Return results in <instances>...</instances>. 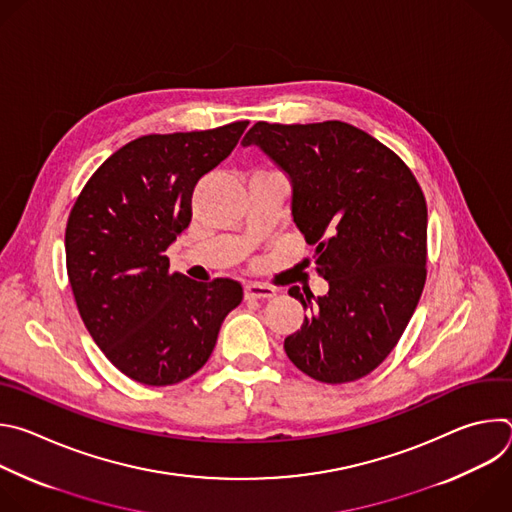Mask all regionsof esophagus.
<instances>
[{
	"instance_id": "esophagus-1",
	"label": "esophagus",
	"mask_w": 512,
	"mask_h": 512,
	"mask_svg": "<svg viewBox=\"0 0 512 512\" xmlns=\"http://www.w3.org/2000/svg\"><path fill=\"white\" fill-rule=\"evenodd\" d=\"M275 296V289L261 285V283H247L245 285V300H267Z\"/></svg>"
}]
</instances>
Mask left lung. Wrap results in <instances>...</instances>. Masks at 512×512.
Returning <instances> with one entry per match:
<instances>
[{
    "instance_id": "left-lung-1",
    "label": "left lung",
    "mask_w": 512,
    "mask_h": 512,
    "mask_svg": "<svg viewBox=\"0 0 512 512\" xmlns=\"http://www.w3.org/2000/svg\"><path fill=\"white\" fill-rule=\"evenodd\" d=\"M255 145L291 184V218L314 247L328 294L289 287L308 310L285 338L308 377L340 385L375 371L407 328L425 285L427 206L387 145L354 125L255 123Z\"/></svg>"
}]
</instances>
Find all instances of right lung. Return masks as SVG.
I'll return each instance as SVG.
<instances>
[{"label": "right lung", "instance_id": "obj_1", "mask_svg": "<svg viewBox=\"0 0 512 512\" xmlns=\"http://www.w3.org/2000/svg\"><path fill=\"white\" fill-rule=\"evenodd\" d=\"M249 121L143 135L91 176L66 225V269L81 318L129 379L176 385L204 367L243 300L233 279L192 281L164 255L192 218L196 182L235 150Z\"/></svg>", "mask_w": 512, "mask_h": 512}]
</instances>
